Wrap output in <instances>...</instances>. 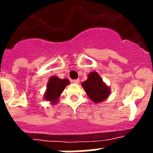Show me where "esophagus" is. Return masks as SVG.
Here are the masks:
<instances>
[{
  "mask_svg": "<svg viewBox=\"0 0 153 153\" xmlns=\"http://www.w3.org/2000/svg\"><path fill=\"white\" fill-rule=\"evenodd\" d=\"M73 82L75 84H79V79H74V80H73Z\"/></svg>",
  "mask_w": 153,
  "mask_h": 153,
  "instance_id": "esophagus-1",
  "label": "esophagus"
}]
</instances>
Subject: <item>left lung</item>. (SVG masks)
<instances>
[{"instance_id": "1", "label": "left lung", "mask_w": 153, "mask_h": 153, "mask_svg": "<svg viewBox=\"0 0 153 153\" xmlns=\"http://www.w3.org/2000/svg\"><path fill=\"white\" fill-rule=\"evenodd\" d=\"M82 86L94 103H100L109 98L111 89L105 83L98 72L92 71L87 74V79L82 83Z\"/></svg>"}]
</instances>
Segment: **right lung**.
<instances>
[{
    "mask_svg": "<svg viewBox=\"0 0 153 153\" xmlns=\"http://www.w3.org/2000/svg\"><path fill=\"white\" fill-rule=\"evenodd\" d=\"M70 83L71 82L67 79H62L57 76L50 77L47 84L46 91L44 94V99L50 102L52 105L57 104L61 94Z\"/></svg>",
    "mask_w": 153,
    "mask_h": 153,
    "instance_id": "right-lung-1",
    "label": "right lung"
}]
</instances>
